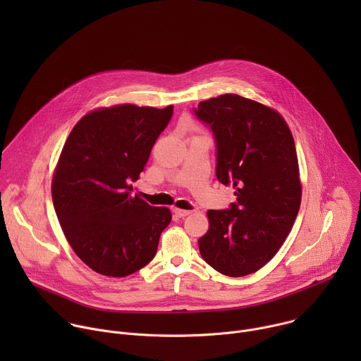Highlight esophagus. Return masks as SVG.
Wrapping results in <instances>:
<instances>
[{
    "label": "esophagus",
    "instance_id": "esophagus-1",
    "mask_svg": "<svg viewBox=\"0 0 361 361\" xmlns=\"http://www.w3.org/2000/svg\"><path fill=\"white\" fill-rule=\"evenodd\" d=\"M173 213L178 217V219H184V217H187V216H190L191 214V210H181V209H173Z\"/></svg>",
    "mask_w": 361,
    "mask_h": 361
}]
</instances>
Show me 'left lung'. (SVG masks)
Returning a JSON list of instances; mask_svg holds the SVG:
<instances>
[{
  "mask_svg": "<svg viewBox=\"0 0 361 361\" xmlns=\"http://www.w3.org/2000/svg\"><path fill=\"white\" fill-rule=\"evenodd\" d=\"M192 111L213 133L217 180L237 197L226 210H209L200 254L221 274L255 273L280 250L300 209L291 131L277 111L237 94L201 101Z\"/></svg>",
  "mask_w": 361,
  "mask_h": 361,
  "instance_id": "left-lung-1",
  "label": "left lung"
}]
</instances>
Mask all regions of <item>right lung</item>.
I'll list each match as a JSON object with an SVG mask.
<instances>
[{
	"label": "right lung",
	"mask_w": 361,
	"mask_h": 361,
	"mask_svg": "<svg viewBox=\"0 0 361 361\" xmlns=\"http://www.w3.org/2000/svg\"><path fill=\"white\" fill-rule=\"evenodd\" d=\"M171 117L173 106L101 109L82 117L64 144L54 209L75 254L102 276L126 277L147 266L171 221L169 209L131 195Z\"/></svg>",
	"instance_id": "1"
}]
</instances>
